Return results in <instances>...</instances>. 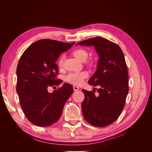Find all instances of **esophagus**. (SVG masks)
<instances>
[{"mask_svg": "<svg viewBox=\"0 0 152 152\" xmlns=\"http://www.w3.org/2000/svg\"><path fill=\"white\" fill-rule=\"evenodd\" d=\"M73 91H77L79 90V87L76 86H73Z\"/></svg>", "mask_w": 152, "mask_h": 152, "instance_id": "34e87169", "label": "esophagus"}]
</instances>
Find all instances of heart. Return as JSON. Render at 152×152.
I'll list each match as a JSON object with an SVG mask.
<instances>
[{
	"label": "heart",
	"mask_w": 152,
	"mask_h": 152,
	"mask_svg": "<svg viewBox=\"0 0 152 152\" xmlns=\"http://www.w3.org/2000/svg\"><path fill=\"white\" fill-rule=\"evenodd\" d=\"M73 56L77 58L79 61L84 62L85 61L87 57H88V53L86 50L83 49H79L75 50L73 53ZM63 58H61L58 61V65L59 66H62L63 65ZM87 76V73L85 72H82L79 73H70L65 77V79L68 82L72 84L79 85L82 83L84 79Z\"/></svg>",
	"instance_id": "b5f03b06"
}]
</instances>
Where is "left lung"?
<instances>
[{"mask_svg": "<svg viewBox=\"0 0 152 152\" xmlns=\"http://www.w3.org/2000/svg\"><path fill=\"white\" fill-rule=\"evenodd\" d=\"M76 45L93 46L99 59L97 69L88 81L98 86L99 95L82 89L85 98L82 103L86 121L96 127H105L115 121L122 112L129 92L128 71L121 48L102 37H94Z\"/></svg>", "mask_w": 152, "mask_h": 152, "instance_id": "left-lung-1", "label": "left lung"}]
</instances>
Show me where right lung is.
<instances>
[{
	"mask_svg": "<svg viewBox=\"0 0 152 152\" xmlns=\"http://www.w3.org/2000/svg\"><path fill=\"white\" fill-rule=\"evenodd\" d=\"M74 43L39 40L31 44L20 59L16 70L17 94L23 113L36 126L46 127L58 121L73 93L72 86L66 83L52 93L48 87L62 82L55 79L58 74L56 62Z\"/></svg>",
	"mask_w": 152,
	"mask_h": 152,
	"instance_id": "obj_1",
	"label": "right lung"
}]
</instances>
